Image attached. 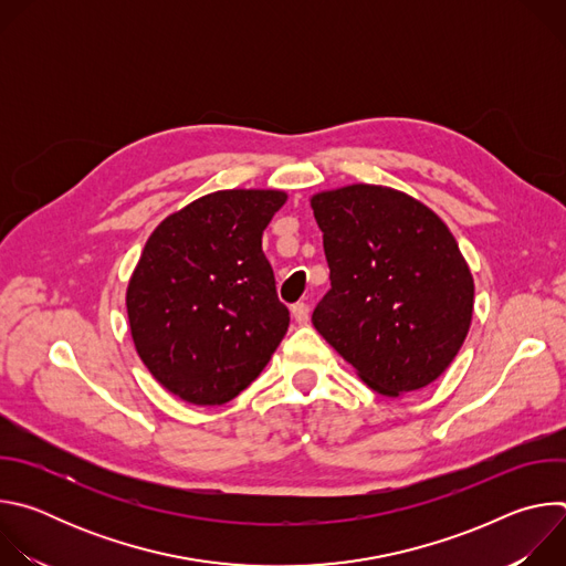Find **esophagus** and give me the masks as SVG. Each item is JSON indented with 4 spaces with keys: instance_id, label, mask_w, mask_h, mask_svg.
<instances>
[{
    "instance_id": "obj_1",
    "label": "esophagus",
    "mask_w": 566,
    "mask_h": 566,
    "mask_svg": "<svg viewBox=\"0 0 566 566\" xmlns=\"http://www.w3.org/2000/svg\"><path fill=\"white\" fill-rule=\"evenodd\" d=\"M291 311H293V317H295L297 325H306V322H308V304L306 302H295L291 306Z\"/></svg>"
}]
</instances>
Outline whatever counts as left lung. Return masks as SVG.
I'll return each instance as SVG.
<instances>
[{"label":"left lung","mask_w":566,"mask_h":566,"mask_svg":"<svg viewBox=\"0 0 566 566\" xmlns=\"http://www.w3.org/2000/svg\"><path fill=\"white\" fill-rule=\"evenodd\" d=\"M332 289L313 327L378 394L437 380L461 349L474 284L448 226L423 203L382 186L311 199Z\"/></svg>","instance_id":"left-lung-1"}]
</instances>
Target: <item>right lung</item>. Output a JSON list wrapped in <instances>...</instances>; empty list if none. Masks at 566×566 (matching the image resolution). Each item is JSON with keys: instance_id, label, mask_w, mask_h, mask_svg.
Wrapping results in <instances>:
<instances>
[{"instance_id": "right-lung-1", "label": "right lung", "mask_w": 566, "mask_h": 566, "mask_svg": "<svg viewBox=\"0 0 566 566\" xmlns=\"http://www.w3.org/2000/svg\"><path fill=\"white\" fill-rule=\"evenodd\" d=\"M280 190H221L160 223L127 286L136 352L151 376L195 406L247 389L289 329L262 232Z\"/></svg>"}]
</instances>
